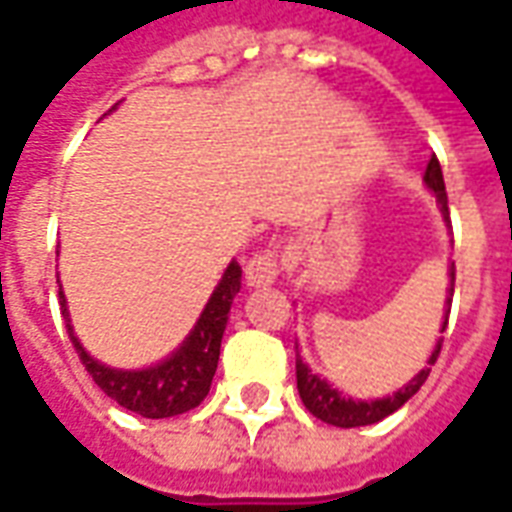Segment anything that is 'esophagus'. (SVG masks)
Listing matches in <instances>:
<instances>
[{"mask_svg": "<svg viewBox=\"0 0 512 512\" xmlns=\"http://www.w3.org/2000/svg\"><path fill=\"white\" fill-rule=\"evenodd\" d=\"M278 278V253L276 250H262L256 253L248 264H245V281L248 287L259 290V287H270Z\"/></svg>", "mask_w": 512, "mask_h": 512, "instance_id": "esophagus-1", "label": "esophagus"}]
</instances>
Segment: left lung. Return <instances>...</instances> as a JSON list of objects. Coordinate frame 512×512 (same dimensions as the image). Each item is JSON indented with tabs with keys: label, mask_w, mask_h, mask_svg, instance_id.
I'll list each match as a JSON object with an SVG mask.
<instances>
[{
	"label": "left lung",
	"mask_w": 512,
	"mask_h": 512,
	"mask_svg": "<svg viewBox=\"0 0 512 512\" xmlns=\"http://www.w3.org/2000/svg\"><path fill=\"white\" fill-rule=\"evenodd\" d=\"M426 189L432 195L438 197L440 203V214L443 220L449 222V203H446V183H443V169H440V161L432 155L429 158V167H426L424 175ZM449 298H446V315H443V326L440 331H446V323H449V312H451V295H454V262H449ZM440 345H443V337H440L432 354L426 359V368L418 370L412 376L410 382L404 384L401 390H396L393 396H382V398H370V401H362V398H351L345 396L343 390H337L334 384H329L323 376H317L315 370L306 365V359L301 357L298 345H295V376H298V393H301V401L306 410L312 412L315 418L326 421L331 426H343V429H351V426H368L382 421L387 415H393L398 407H404L418 390L421 384L426 382L429 370L435 365V359L440 354Z\"/></svg>",
	"instance_id": "1"
}]
</instances>
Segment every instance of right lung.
<instances>
[{
	"label": "right lung",
	"mask_w": 512,
	"mask_h": 512,
	"mask_svg": "<svg viewBox=\"0 0 512 512\" xmlns=\"http://www.w3.org/2000/svg\"><path fill=\"white\" fill-rule=\"evenodd\" d=\"M239 287H242V267L234 259L225 267L220 284L214 287L209 303L203 306L186 340L169 357L139 370L111 368L88 354L74 334L63 290L61 312L66 317V329H69L77 357L105 396L114 398L119 407L136 412L142 418H172V415L195 410L197 404L209 396L211 379L217 373V359H220L222 334L228 326V312Z\"/></svg>",
	"instance_id": "right-lung-1"
}]
</instances>
